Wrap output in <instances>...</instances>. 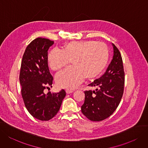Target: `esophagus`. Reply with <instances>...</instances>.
Segmentation results:
<instances>
[{
  "instance_id": "esophagus-1",
  "label": "esophagus",
  "mask_w": 148,
  "mask_h": 148,
  "mask_svg": "<svg viewBox=\"0 0 148 148\" xmlns=\"http://www.w3.org/2000/svg\"><path fill=\"white\" fill-rule=\"evenodd\" d=\"M74 91L73 90H69V89H67V90H66V93H67V94H70V93H73Z\"/></svg>"
}]
</instances>
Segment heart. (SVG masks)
I'll return each instance as SVG.
<instances>
[{
    "label": "heart",
    "instance_id": "obj_1",
    "mask_svg": "<svg viewBox=\"0 0 148 148\" xmlns=\"http://www.w3.org/2000/svg\"><path fill=\"white\" fill-rule=\"evenodd\" d=\"M72 60L73 66L57 73L55 80L59 87L73 89L85 77L88 79L97 77L107 66L109 51L106 45L101 42L76 41L67 44L64 51L53 49L48 56L50 66L54 70L66 66Z\"/></svg>",
    "mask_w": 148,
    "mask_h": 148
}]
</instances>
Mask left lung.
Instances as JSON below:
<instances>
[{
  "label": "left lung",
  "mask_w": 148,
  "mask_h": 148,
  "mask_svg": "<svg viewBox=\"0 0 148 148\" xmlns=\"http://www.w3.org/2000/svg\"><path fill=\"white\" fill-rule=\"evenodd\" d=\"M112 45L114 55L106 72L89 84L98 89L84 92L85 100L81 112L93 121H102L110 116L119 106L123 94L125 72L122 58L116 47Z\"/></svg>",
  "instance_id": "1"
}]
</instances>
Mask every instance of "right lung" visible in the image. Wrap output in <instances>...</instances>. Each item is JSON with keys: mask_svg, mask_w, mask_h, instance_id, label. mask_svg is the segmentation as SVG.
I'll return each mask as SVG.
<instances>
[{"mask_svg": "<svg viewBox=\"0 0 148 148\" xmlns=\"http://www.w3.org/2000/svg\"><path fill=\"white\" fill-rule=\"evenodd\" d=\"M53 44L48 39H34L27 47L21 62L19 81L23 102L29 113L41 121L56 115L66 95L63 89L56 93L44 92L53 79L48 66V50Z\"/></svg>", "mask_w": 148, "mask_h": 148, "instance_id": "obj_1", "label": "right lung"}]
</instances>
